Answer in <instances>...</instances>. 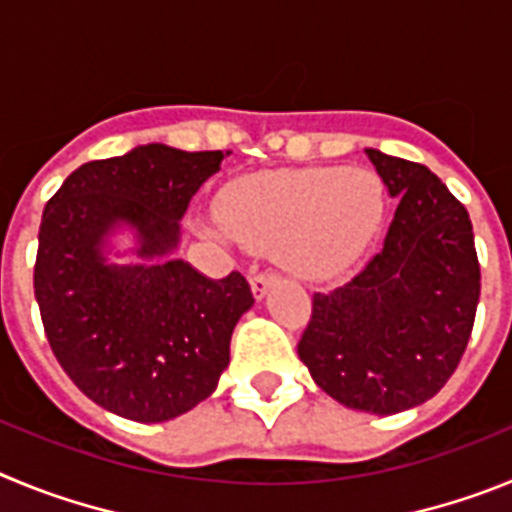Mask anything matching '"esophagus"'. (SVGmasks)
<instances>
[{
	"label": "esophagus",
	"mask_w": 512,
	"mask_h": 512,
	"mask_svg": "<svg viewBox=\"0 0 512 512\" xmlns=\"http://www.w3.org/2000/svg\"><path fill=\"white\" fill-rule=\"evenodd\" d=\"M274 282H277V277H274V274H269V271H256V274L251 277L253 297H256V300H264L266 292L274 287Z\"/></svg>",
	"instance_id": "esophagus-1"
}]
</instances>
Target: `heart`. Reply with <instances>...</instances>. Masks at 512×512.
Listing matches in <instances>:
<instances>
[{
	"label": "heart",
	"instance_id": "1",
	"mask_svg": "<svg viewBox=\"0 0 512 512\" xmlns=\"http://www.w3.org/2000/svg\"><path fill=\"white\" fill-rule=\"evenodd\" d=\"M384 187L374 171L310 166L271 171L228 184L207 235L251 248L277 246L292 277L328 282L341 277L377 235Z\"/></svg>",
	"mask_w": 512,
	"mask_h": 512
}]
</instances>
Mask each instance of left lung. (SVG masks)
I'll return each instance as SVG.
<instances>
[{
    "mask_svg": "<svg viewBox=\"0 0 512 512\" xmlns=\"http://www.w3.org/2000/svg\"><path fill=\"white\" fill-rule=\"evenodd\" d=\"M395 215L354 279L312 297L297 346L320 390L346 408L395 415L438 395L459 366L479 302L469 212L405 158L366 148Z\"/></svg>",
    "mask_w": 512,
    "mask_h": 512,
    "instance_id": "8db88e82",
    "label": "left lung"
}]
</instances>
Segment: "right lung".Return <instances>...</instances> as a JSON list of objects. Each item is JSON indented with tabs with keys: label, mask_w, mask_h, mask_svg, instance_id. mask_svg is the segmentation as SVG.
Masks as SVG:
<instances>
[{
	"label": "right lung",
	"mask_w": 512,
	"mask_h": 512,
	"mask_svg": "<svg viewBox=\"0 0 512 512\" xmlns=\"http://www.w3.org/2000/svg\"><path fill=\"white\" fill-rule=\"evenodd\" d=\"M225 156L148 143L79 166L45 205L35 261L45 336L71 382L120 418H179L228 369L251 287L176 256L189 202ZM117 232L134 238L133 265L111 261Z\"/></svg>",
	"instance_id": "1"
}]
</instances>
